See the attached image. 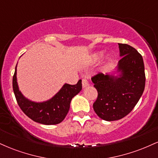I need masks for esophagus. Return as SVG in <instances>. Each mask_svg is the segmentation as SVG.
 Instances as JSON below:
<instances>
[{"mask_svg":"<svg viewBox=\"0 0 158 158\" xmlns=\"http://www.w3.org/2000/svg\"><path fill=\"white\" fill-rule=\"evenodd\" d=\"M81 84H82V88H85L89 85V82H88V81L86 79H83L82 81H81Z\"/></svg>","mask_w":158,"mask_h":158,"instance_id":"1","label":"esophagus"}]
</instances>
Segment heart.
Returning a JSON list of instances; mask_svg holds the SVG:
<instances>
[{
	"instance_id": "heart-1",
	"label": "heart",
	"mask_w": 158,
	"mask_h": 158,
	"mask_svg": "<svg viewBox=\"0 0 158 158\" xmlns=\"http://www.w3.org/2000/svg\"><path fill=\"white\" fill-rule=\"evenodd\" d=\"M103 51H98L97 52H94V54H92L91 56H90V64H96V63L98 62L103 56ZM112 61V56L111 55H108L105 59L104 64L106 66H108L110 64Z\"/></svg>"
}]
</instances>
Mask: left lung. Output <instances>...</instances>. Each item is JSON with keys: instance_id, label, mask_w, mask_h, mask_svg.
<instances>
[{"instance_id": "left-lung-1", "label": "left lung", "mask_w": 158, "mask_h": 158, "mask_svg": "<svg viewBox=\"0 0 158 158\" xmlns=\"http://www.w3.org/2000/svg\"><path fill=\"white\" fill-rule=\"evenodd\" d=\"M118 45L122 58L115 70L91 79L98 92L94 110L106 121L118 120L128 115L140 99L146 83L142 56L130 45Z\"/></svg>"}]
</instances>
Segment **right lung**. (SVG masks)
Returning a JSON list of instances; mask_svg holds the SVG:
<instances>
[{
    "instance_id": "1",
    "label": "right lung",
    "mask_w": 158,
    "mask_h": 158,
    "mask_svg": "<svg viewBox=\"0 0 158 158\" xmlns=\"http://www.w3.org/2000/svg\"><path fill=\"white\" fill-rule=\"evenodd\" d=\"M12 87L16 100L21 109L28 117L44 125H56L64 120L70 109L72 99L81 90V80L77 85L65 83L58 93L44 102H34L23 95L17 81V64L12 79Z\"/></svg>"
}]
</instances>
